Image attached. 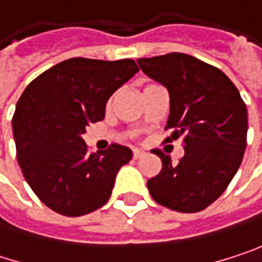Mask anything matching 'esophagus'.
<instances>
[{
    "instance_id": "esophagus-1",
    "label": "esophagus",
    "mask_w": 262,
    "mask_h": 262,
    "mask_svg": "<svg viewBox=\"0 0 262 262\" xmlns=\"http://www.w3.org/2000/svg\"><path fill=\"white\" fill-rule=\"evenodd\" d=\"M142 155H144L142 150H139V148H135V150H133V158H135V159H139Z\"/></svg>"
}]
</instances>
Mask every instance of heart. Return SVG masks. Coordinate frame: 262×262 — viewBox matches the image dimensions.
Listing matches in <instances>:
<instances>
[{"instance_id": "1", "label": "heart", "mask_w": 262, "mask_h": 262, "mask_svg": "<svg viewBox=\"0 0 262 262\" xmlns=\"http://www.w3.org/2000/svg\"><path fill=\"white\" fill-rule=\"evenodd\" d=\"M112 104H114V97H111V98L107 100V104H106V107H107V109H111V107H112Z\"/></svg>"}]
</instances>
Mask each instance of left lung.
<instances>
[{
  "label": "left lung",
  "instance_id": "8db88e82",
  "mask_svg": "<svg viewBox=\"0 0 262 262\" xmlns=\"http://www.w3.org/2000/svg\"><path fill=\"white\" fill-rule=\"evenodd\" d=\"M139 68L170 94L165 141L183 138L178 164L155 150L162 161L148 179L150 195L178 212H199L215 202L239 168L246 150L247 109L231 79L219 68L183 53L138 59Z\"/></svg>",
  "mask_w": 262,
  "mask_h": 262
}]
</instances>
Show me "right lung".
<instances>
[{"mask_svg":"<svg viewBox=\"0 0 262 262\" xmlns=\"http://www.w3.org/2000/svg\"><path fill=\"white\" fill-rule=\"evenodd\" d=\"M138 71L132 59L74 57L42 73L23 92L12 120L16 156L27 183L50 209L79 217L109 200L132 150L111 144L88 155L81 135L104 118L111 95Z\"/></svg>","mask_w":262,"mask_h":262,"instance_id":"right-lung-1","label":"right lung"}]
</instances>
